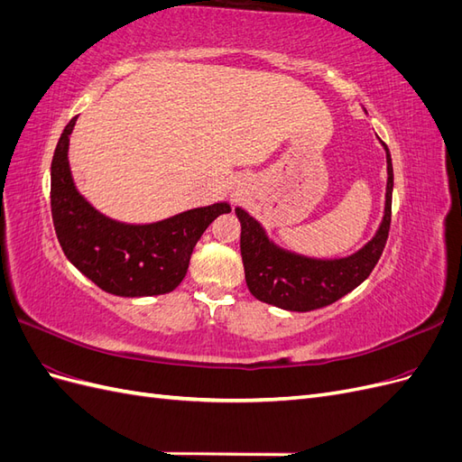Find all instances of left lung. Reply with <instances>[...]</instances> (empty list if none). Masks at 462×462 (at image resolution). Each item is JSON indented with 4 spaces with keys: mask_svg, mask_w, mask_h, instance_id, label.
I'll return each mask as SVG.
<instances>
[{
    "mask_svg": "<svg viewBox=\"0 0 462 462\" xmlns=\"http://www.w3.org/2000/svg\"><path fill=\"white\" fill-rule=\"evenodd\" d=\"M382 146L387 162L383 216L372 239L351 254L339 258L300 254L275 243L245 208H235L241 221V256L246 285L258 300L289 312H310L333 304L366 282L383 253L391 226L393 163L389 148L383 143Z\"/></svg>",
    "mask_w": 462,
    "mask_h": 462,
    "instance_id": "1",
    "label": "left lung"
}]
</instances>
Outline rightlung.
Returning a JSON list of instances; mask_svg holds the SVG:
<instances>
[{"instance_id":"1","label":"right lung","mask_w":462,"mask_h":462,"mask_svg":"<svg viewBox=\"0 0 462 462\" xmlns=\"http://www.w3.org/2000/svg\"><path fill=\"white\" fill-rule=\"evenodd\" d=\"M77 117L61 133L51 160V217L67 260L109 295L138 299L171 292L183 282L194 246L229 202L187 209L152 223H125L96 209L79 192L69 165Z\"/></svg>"}]
</instances>
